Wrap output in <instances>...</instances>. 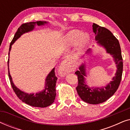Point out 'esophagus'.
<instances>
[{"label": "esophagus", "instance_id": "esophagus-1", "mask_svg": "<svg viewBox=\"0 0 130 130\" xmlns=\"http://www.w3.org/2000/svg\"><path fill=\"white\" fill-rule=\"evenodd\" d=\"M73 67L69 63V60L65 59L62 62L59 67V72L61 76H64L68 73L72 71Z\"/></svg>", "mask_w": 130, "mask_h": 130}]
</instances>
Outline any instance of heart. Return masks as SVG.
<instances>
[{
	"label": "heart",
	"mask_w": 130,
	"mask_h": 130,
	"mask_svg": "<svg viewBox=\"0 0 130 130\" xmlns=\"http://www.w3.org/2000/svg\"><path fill=\"white\" fill-rule=\"evenodd\" d=\"M89 40V37L86 33L81 34V32L79 30H73L70 32L67 37V40L71 45H74L78 41L77 50L79 52L82 51L88 42Z\"/></svg>",
	"instance_id": "b5f03b06"
}]
</instances>
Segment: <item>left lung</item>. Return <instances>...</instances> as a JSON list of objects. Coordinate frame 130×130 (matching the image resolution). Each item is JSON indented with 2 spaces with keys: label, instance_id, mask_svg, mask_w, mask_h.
I'll list each match as a JSON object with an SVG mask.
<instances>
[{
  "label": "left lung",
  "instance_id": "8db88e82",
  "mask_svg": "<svg viewBox=\"0 0 130 130\" xmlns=\"http://www.w3.org/2000/svg\"><path fill=\"white\" fill-rule=\"evenodd\" d=\"M93 32L98 44L105 48L106 53L112 56L116 64L117 70L112 81L102 88H89L85 83L86 69L85 64L79 67V70L75 74L77 75L78 85L76 87L78 95L83 101L90 104H99L104 102L111 97L118 89L122 78L123 62L121 51L118 40L109 30L102 27L96 24H93ZM90 53V49L88 53Z\"/></svg>",
  "mask_w": 130,
  "mask_h": 130
}]
</instances>
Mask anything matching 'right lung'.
I'll return each instance as SVG.
<instances>
[{"mask_svg": "<svg viewBox=\"0 0 130 130\" xmlns=\"http://www.w3.org/2000/svg\"><path fill=\"white\" fill-rule=\"evenodd\" d=\"M45 24H47V22L45 21H37V22L25 23V24L21 25L14 35L13 40L10 44L9 50V58L8 61V75L12 89L19 99H21L22 102H25V104L29 105L30 106H34V107L45 108L48 106L51 105L54 102L56 96V85L57 80V78L56 74H55V68H53V70L51 71L50 73L48 74L47 77H46L45 89L42 90V92L35 93V95L34 93L28 94L25 93L24 92L21 91L20 89H19L15 86L12 80L11 76H10L9 72V54L10 50H11L12 45L21 35L25 33L28 32L32 31L34 29L35 25L41 26L44 25Z\"/></svg>", "mask_w": 130, "mask_h": 130, "instance_id": "right-lung-1", "label": "right lung"}]
</instances>
